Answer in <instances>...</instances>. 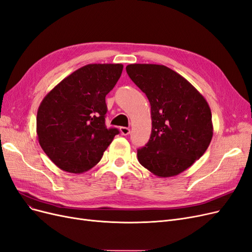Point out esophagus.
Instances as JSON below:
<instances>
[{
	"label": "esophagus",
	"instance_id": "1",
	"mask_svg": "<svg viewBox=\"0 0 252 252\" xmlns=\"http://www.w3.org/2000/svg\"><path fill=\"white\" fill-rule=\"evenodd\" d=\"M120 131L123 135H128L130 133V129L128 127H120Z\"/></svg>",
	"mask_w": 252,
	"mask_h": 252
}]
</instances>
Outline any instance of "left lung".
<instances>
[{"label": "left lung", "instance_id": "1", "mask_svg": "<svg viewBox=\"0 0 252 252\" xmlns=\"http://www.w3.org/2000/svg\"><path fill=\"white\" fill-rule=\"evenodd\" d=\"M126 71L151 105V136L137 150V159L156 176H176L200 158L211 144L214 128L209 103L186 78L166 65L133 63Z\"/></svg>", "mask_w": 252, "mask_h": 252}]
</instances>
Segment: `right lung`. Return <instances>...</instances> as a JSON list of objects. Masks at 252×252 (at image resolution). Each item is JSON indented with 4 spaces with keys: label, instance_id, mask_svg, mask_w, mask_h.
I'll return each instance as SVG.
<instances>
[{
    "label": "right lung",
    "instance_id": "1",
    "mask_svg": "<svg viewBox=\"0 0 252 252\" xmlns=\"http://www.w3.org/2000/svg\"><path fill=\"white\" fill-rule=\"evenodd\" d=\"M122 71L121 63L86 64L42 99L36 117L38 143L59 169L74 174L89 171L119 134L117 128L105 126V97Z\"/></svg>",
    "mask_w": 252,
    "mask_h": 252
}]
</instances>
